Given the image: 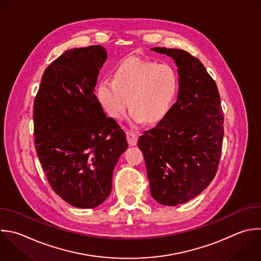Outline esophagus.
<instances>
[{"label":"esophagus","instance_id":"esophagus-1","mask_svg":"<svg viewBox=\"0 0 261 261\" xmlns=\"http://www.w3.org/2000/svg\"><path fill=\"white\" fill-rule=\"evenodd\" d=\"M126 139H127V143L129 146H136L138 143V135L135 134L134 132L130 130H126Z\"/></svg>","mask_w":261,"mask_h":261}]
</instances>
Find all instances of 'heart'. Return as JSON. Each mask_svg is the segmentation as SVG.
<instances>
[{"label": "heart", "instance_id": "b5f03b06", "mask_svg": "<svg viewBox=\"0 0 261 261\" xmlns=\"http://www.w3.org/2000/svg\"><path fill=\"white\" fill-rule=\"evenodd\" d=\"M178 91L175 69L166 63L132 58L120 63L113 81L104 79L97 87V98L114 119L123 116L129 106L132 123L156 124L170 112Z\"/></svg>", "mask_w": 261, "mask_h": 261}]
</instances>
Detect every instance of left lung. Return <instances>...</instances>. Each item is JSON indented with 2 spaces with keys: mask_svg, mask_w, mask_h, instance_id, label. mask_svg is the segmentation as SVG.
I'll use <instances>...</instances> for the list:
<instances>
[{
  "mask_svg": "<svg viewBox=\"0 0 261 261\" xmlns=\"http://www.w3.org/2000/svg\"><path fill=\"white\" fill-rule=\"evenodd\" d=\"M172 58L178 74L176 102L157 126L142 135L151 196L176 206L201 194L215 176L223 113L215 82L198 58L179 49L152 48Z\"/></svg>",
  "mask_w": 261,
  "mask_h": 261,
  "instance_id": "8db88e82",
  "label": "left lung"
}]
</instances>
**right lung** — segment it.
<instances>
[{"instance_id": "right-lung-1", "label": "right lung", "mask_w": 261, "mask_h": 261, "mask_svg": "<svg viewBox=\"0 0 261 261\" xmlns=\"http://www.w3.org/2000/svg\"><path fill=\"white\" fill-rule=\"evenodd\" d=\"M107 59L101 46L65 51L45 70L34 106L35 144L55 191L68 204L95 208L110 195L124 132L95 95Z\"/></svg>"}]
</instances>
